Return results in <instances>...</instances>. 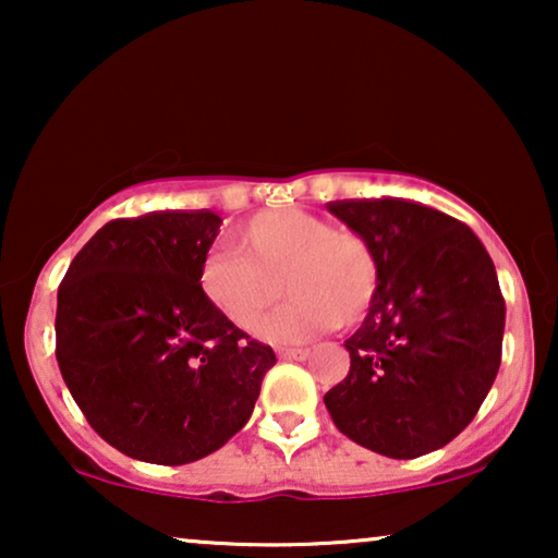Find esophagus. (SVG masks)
Returning <instances> with one entry per match:
<instances>
[{"label": "esophagus", "mask_w": 558, "mask_h": 558, "mask_svg": "<svg viewBox=\"0 0 558 558\" xmlns=\"http://www.w3.org/2000/svg\"><path fill=\"white\" fill-rule=\"evenodd\" d=\"M307 355H310L307 350H302V348H281L279 350L281 361H302V357H307Z\"/></svg>", "instance_id": "1"}]
</instances>
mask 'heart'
Returning a JSON list of instances; mask_svg holds the SVG:
<instances>
[{
    "label": "heart",
    "mask_w": 558,
    "mask_h": 558,
    "mask_svg": "<svg viewBox=\"0 0 558 558\" xmlns=\"http://www.w3.org/2000/svg\"><path fill=\"white\" fill-rule=\"evenodd\" d=\"M233 241L203 258L201 289L228 323L254 330L284 283L293 300L258 327L269 342H304L332 325L355 327L380 292L376 248L353 231H332L310 210H262Z\"/></svg>",
    "instance_id": "heart-1"
}]
</instances>
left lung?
I'll list each match as a JSON object with an SVG mask.
<instances>
[{"label": "left lung", "mask_w": 558, "mask_h": 558, "mask_svg": "<svg viewBox=\"0 0 558 558\" xmlns=\"http://www.w3.org/2000/svg\"><path fill=\"white\" fill-rule=\"evenodd\" d=\"M327 210L376 248L384 279L325 407L371 452L429 454L475 418L498 376L506 302L493 258L462 220L403 197Z\"/></svg>", "instance_id": "8db88e82"}]
</instances>
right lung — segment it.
I'll return each instance as SVG.
<instances>
[{"instance_id": "obj_1", "label": "right lung", "mask_w": 558, "mask_h": 558, "mask_svg": "<svg viewBox=\"0 0 558 558\" xmlns=\"http://www.w3.org/2000/svg\"><path fill=\"white\" fill-rule=\"evenodd\" d=\"M213 210H151L98 228L58 289L56 357L83 416L134 460L187 464L243 429L277 355L201 289Z\"/></svg>"}]
</instances>
